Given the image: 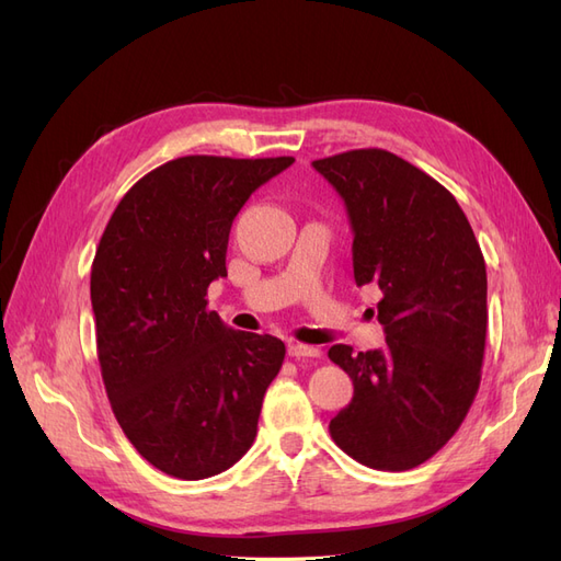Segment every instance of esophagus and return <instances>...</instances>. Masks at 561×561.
<instances>
[{"mask_svg":"<svg viewBox=\"0 0 561 561\" xmlns=\"http://www.w3.org/2000/svg\"><path fill=\"white\" fill-rule=\"evenodd\" d=\"M287 353H290V358H320V348L316 346H307V344H290L287 346Z\"/></svg>","mask_w":561,"mask_h":561,"instance_id":"obj_1","label":"esophagus"}]
</instances>
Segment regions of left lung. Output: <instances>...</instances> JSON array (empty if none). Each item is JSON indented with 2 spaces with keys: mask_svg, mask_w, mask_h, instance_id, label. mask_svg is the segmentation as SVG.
<instances>
[{
  "mask_svg": "<svg viewBox=\"0 0 561 561\" xmlns=\"http://www.w3.org/2000/svg\"><path fill=\"white\" fill-rule=\"evenodd\" d=\"M353 229V276L381 290L386 346L328 355L353 379L330 421L339 449L377 470H410L443 449L478 396L486 339V266L443 184L386 149L313 161Z\"/></svg>",
  "mask_w": 561,
  "mask_h": 561,
  "instance_id": "1",
  "label": "left lung"
}]
</instances>
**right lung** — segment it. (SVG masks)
Masks as SVG:
<instances>
[{"label": "right lung", "instance_id": "add662e5", "mask_svg": "<svg viewBox=\"0 0 561 561\" xmlns=\"http://www.w3.org/2000/svg\"><path fill=\"white\" fill-rule=\"evenodd\" d=\"M293 161H168L118 201L95 250L91 304L112 412L140 456L173 478H213L257 435L285 344L227 328L206 297L227 276L233 217Z\"/></svg>", "mask_w": 561, "mask_h": 561}]
</instances>
